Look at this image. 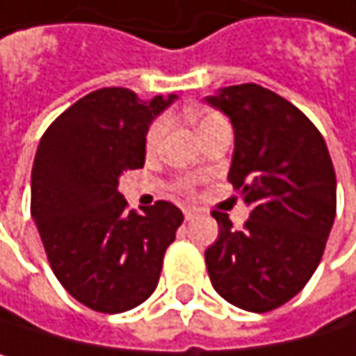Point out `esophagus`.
Here are the masks:
<instances>
[{
	"label": "esophagus",
	"mask_w": 356,
	"mask_h": 356,
	"mask_svg": "<svg viewBox=\"0 0 356 356\" xmlns=\"http://www.w3.org/2000/svg\"><path fill=\"white\" fill-rule=\"evenodd\" d=\"M184 217H186V221H192V219L196 217V211H192V209H186V211H184Z\"/></svg>",
	"instance_id": "obj_1"
}]
</instances>
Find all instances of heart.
Listing matches in <instances>:
<instances>
[{"instance_id": "b5f03b06", "label": "heart", "mask_w": 356, "mask_h": 356, "mask_svg": "<svg viewBox=\"0 0 356 356\" xmlns=\"http://www.w3.org/2000/svg\"><path fill=\"white\" fill-rule=\"evenodd\" d=\"M213 118H217V114H202V116L198 118V127L211 122ZM164 131H166V120H164V118L156 120V122L149 127L147 135H145V147H147V149H156L158 143H160V139H162V135H164Z\"/></svg>"}]
</instances>
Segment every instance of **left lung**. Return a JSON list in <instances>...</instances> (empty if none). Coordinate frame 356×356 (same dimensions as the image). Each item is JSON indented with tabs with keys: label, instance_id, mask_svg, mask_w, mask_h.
Returning a JSON list of instances; mask_svg holds the SVG:
<instances>
[{
	"label": "left lung",
	"instance_id": "left-lung-1",
	"mask_svg": "<svg viewBox=\"0 0 356 356\" xmlns=\"http://www.w3.org/2000/svg\"><path fill=\"white\" fill-rule=\"evenodd\" d=\"M234 127L227 179L252 207L244 229L213 213V288L234 307L267 313L294 298L315 273L336 217V172L315 124L282 95L232 85L204 97Z\"/></svg>",
	"mask_w": 356,
	"mask_h": 356
}]
</instances>
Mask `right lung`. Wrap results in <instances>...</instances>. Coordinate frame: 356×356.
<instances>
[{
    "instance_id": "1",
    "label": "right lung",
    "mask_w": 356,
    "mask_h": 356,
    "mask_svg": "<svg viewBox=\"0 0 356 356\" xmlns=\"http://www.w3.org/2000/svg\"><path fill=\"white\" fill-rule=\"evenodd\" d=\"M175 99L104 87L64 110L39 141L31 217L58 282L93 311L122 313L147 300L184 221L164 200L129 211L118 192L122 172L145 162L152 120Z\"/></svg>"
}]
</instances>
